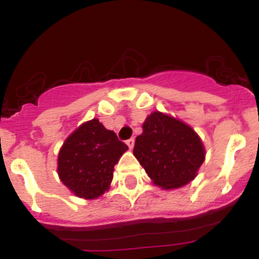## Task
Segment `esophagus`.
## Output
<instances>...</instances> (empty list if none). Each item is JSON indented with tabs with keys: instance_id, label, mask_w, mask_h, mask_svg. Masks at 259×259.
Here are the masks:
<instances>
[{
	"instance_id": "esophagus-1",
	"label": "esophagus",
	"mask_w": 259,
	"mask_h": 259,
	"mask_svg": "<svg viewBox=\"0 0 259 259\" xmlns=\"http://www.w3.org/2000/svg\"><path fill=\"white\" fill-rule=\"evenodd\" d=\"M125 143H127L128 148H130V149H132V148H134V145H135V139H134V137H131V139H128Z\"/></svg>"
}]
</instances>
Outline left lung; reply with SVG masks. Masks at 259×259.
I'll return each instance as SVG.
<instances>
[{"label": "left lung", "mask_w": 259, "mask_h": 259, "mask_svg": "<svg viewBox=\"0 0 259 259\" xmlns=\"http://www.w3.org/2000/svg\"><path fill=\"white\" fill-rule=\"evenodd\" d=\"M134 154L150 179L164 189L180 188L193 180L205 161V149L197 134L159 111L144 122Z\"/></svg>", "instance_id": "1"}]
</instances>
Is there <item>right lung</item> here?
<instances>
[{
	"instance_id": "obj_1",
	"label": "right lung",
	"mask_w": 259,
	"mask_h": 259,
	"mask_svg": "<svg viewBox=\"0 0 259 259\" xmlns=\"http://www.w3.org/2000/svg\"><path fill=\"white\" fill-rule=\"evenodd\" d=\"M128 149L98 119L80 125L58 154V175L77 197L96 198L109 189L114 166Z\"/></svg>"
}]
</instances>
